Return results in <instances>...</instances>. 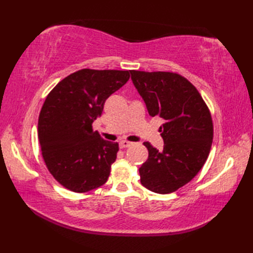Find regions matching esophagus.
I'll list each match as a JSON object with an SVG mask.
<instances>
[{"instance_id": "1", "label": "esophagus", "mask_w": 253, "mask_h": 253, "mask_svg": "<svg viewBox=\"0 0 253 253\" xmlns=\"http://www.w3.org/2000/svg\"><path fill=\"white\" fill-rule=\"evenodd\" d=\"M132 146V142H129V141H126V140H123L120 142V148L121 149H124V148H128Z\"/></svg>"}]
</instances>
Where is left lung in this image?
<instances>
[{"instance_id":"8db88e82","label":"left lung","mask_w":253,"mask_h":253,"mask_svg":"<svg viewBox=\"0 0 253 253\" xmlns=\"http://www.w3.org/2000/svg\"><path fill=\"white\" fill-rule=\"evenodd\" d=\"M149 114L164 120L163 151L149 142L139 169L142 186L165 195L188 184L206 163L213 140L211 113L195 85L178 74L130 71Z\"/></svg>"}]
</instances>
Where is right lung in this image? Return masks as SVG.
I'll return each mask as SVG.
<instances>
[{"label": "right lung", "instance_id": "right-lung-1", "mask_svg": "<svg viewBox=\"0 0 253 253\" xmlns=\"http://www.w3.org/2000/svg\"><path fill=\"white\" fill-rule=\"evenodd\" d=\"M129 71L84 68L58 83L47 94L38 121L42 157L53 177L74 192L105 184L118 143L93 131L106 99L125 84Z\"/></svg>", "mask_w": 253, "mask_h": 253}]
</instances>
